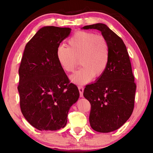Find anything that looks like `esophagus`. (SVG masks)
<instances>
[{
    "label": "esophagus",
    "instance_id": "34e87169",
    "mask_svg": "<svg viewBox=\"0 0 153 153\" xmlns=\"http://www.w3.org/2000/svg\"><path fill=\"white\" fill-rule=\"evenodd\" d=\"M78 89H79L80 97H83V92H84V88H83V87L81 86H78Z\"/></svg>",
    "mask_w": 153,
    "mask_h": 153
}]
</instances>
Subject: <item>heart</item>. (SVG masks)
I'll list each match as a JSON object with an SVG mask.
<instances>
[{"label": "heart", "instance_id": "heart-1", "mask_svg": "<svg viewBox=\"0 0 153 153\" xmlns=\"http://www.w3.org/2000/svg\"><path fill=\"white\" fill-rule=\"evenodd\" d=\"M56 58L66 72L73 71L79 60L82 67L70 79L76 84H85L105 73L109 61V47L104 36L79 31L68 40V46H58Z\"/></svg>", "mask_w": 153, "mask_h": 153}]
</instances>
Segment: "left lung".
<instances>
[{
    "instance_id": "1",
    "label": "left lung",
    "mask_w": 153,
    "mask_h": 153,
    "mask_svg": "<svg viewBox=\"0 0 153 153\" xmlns=\"http://www.w3.org/2000/svg\"><path fill=\"white\" fill-rule=\"evenodd\" d=\"M99 30L109 47V61L105 73L86 85L84 97L91 105L89 121L94 130L108 133L117 130L130 117L136 86L126 46L107 25L96 24L82 27Z\"/></svg>"
}]
</instances>
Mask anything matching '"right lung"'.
Instances as JSON below:
<instances>
[{
	"mask_svg": "<svg viewBox=\"0 0 153 153\" xmlns=\"http://www.w3.org/2000/svg\"><path fill=\"white\" fill-rule=\"evenodd\" d=\"M71 30L45 26L25 45L19 69L20 107L25 120L41 131L64 128L79 97L56 58V48Z\"/></svg>",
	"mask_w": 153,
	"mask_h": 153,
	"instance_id": "obj_1",
	"label": "right lung"
}]
</instances>
